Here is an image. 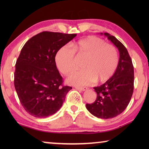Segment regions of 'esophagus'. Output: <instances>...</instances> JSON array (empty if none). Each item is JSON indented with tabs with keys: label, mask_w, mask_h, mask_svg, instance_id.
<instances>
[{
	"label": "esophagus",
	"mask_w": 149,
	"mask_h": 149,
	"mask_svg": "<svg viewBox=\"0 0 149 149\" xmlns=\"http://www.w3.org/2000/svg\"><path fill=\"white\" fill-rule=\"evenodd\" d=\"M75 89L77 90H80V91H85L87 90L88 88L86 87H75Z\"/></svg>",
	"instance_id": "34e87169"
}]
</instances>
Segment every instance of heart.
<instances>
[{"mask_svg": "<svg viewBox=\"0 0 149 149\" xmlns=\"http://www.w3.org/2000/svg\"><path fill=\"white\" fill-rule=\"evenodd\" d=\"M75 54L86 56L83 65L85 69L72 73L67 77L70 85H87L97 80L106 82L116 71L119 62L116 49L99 37L89 36L72 43L71 49L64 46L58 50L55 60L63 74H69L76 68Z\"/></svg>", "mask_w": 149, "mask_h": 149, "instance_id": "heart-1", "label": "heart"}]
</instances>
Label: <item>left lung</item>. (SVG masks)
Returning a JSON list of instances; mask_svg holds the SVG:
<instances>
[{"label":"left lung","instance_id":"1","mask_svg":"<svg viewBox=\"0 0 149 149\" xmlns=\"http://www.w3.org/2000/svg\"><path fill=\"white\" fill-rule=\"evenodd\" d=\"M103 35L102 33H100ZM104 35L118 48L120 58L116 71L104 84L93 89L97 97L92 104H86L88 111L101 119H110L122 113L129 104L133 92L134 70L127 49L114 36Z\"/></svg>","mask_w":149,"mask_h":149}]
</instances>
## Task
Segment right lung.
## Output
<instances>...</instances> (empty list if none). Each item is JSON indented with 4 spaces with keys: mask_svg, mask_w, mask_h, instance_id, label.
<instances>
[{
    "mask_svg": "<svg viewBox=\"0 0 149 149\" xmlns=\"http://www.w3.org/2000/svg\"><path fill=\"white\" fill-rule=\"evenodd\" d=\"M76 34L43 31L27 41L16 63L14 87L27 112L44 118L62 107L72 87L63 85L55 56Z\"/></svg>",
    "mask_w": 149,
    "mask_h": 149,
    "instance_id": "1",
    "label": "right lung"
}]
</instances>
